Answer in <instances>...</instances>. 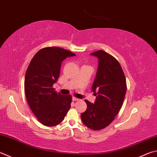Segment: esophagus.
Segmentation results:
<instances>
[{"label":"esophagus","mask_w":157,"mask_h":157,"mask_svg":"<svg viewBox=\"0 0 157 157\" xmlns=\"http://www.w3.org/2000/svg\"><path fill=\"white\" fill-rule=\"evenodd\" d=\"M72 99H73V101H79V99H78V98H75V97H73V98H72Z\"/></svg>","instance_id":"esophagus-1"}]
</instances>
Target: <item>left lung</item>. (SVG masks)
<instances>
[{"label": "left lung", "instance_id": "8db88e82", "mask_svg": "<svg viewBox=\"0 0 157 157\" xmlns=\"http://www.w3.org/2000/svg\"><path fill=\"white\" fill-rule=\"evenodd\" d=\"M99 59L92 90L96 97L94 104L85 100L86 110L81 114L83 124L93 130L107 127L123 105L126 93V80L120 64L103 50L90 53Z\"/></svg>", "mask_w": 157, "mask_h": 157}]
</instances>
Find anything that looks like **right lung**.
Instances as JSON below:
<instances>
[{"label":"right lung","mask_w":157,"mask_h":157,"mask_svg":"<svg viewBox=\"0 0 157 157\" xmlns=\"http://www.w3.org/2000/svg\"><path fill=\"white\" fill-rule=\"evenodd\" d=\"M75 56L59 47H45L36 53L27 68L25 95L34 115L44 126L60 124L70 109L72 97L58 93L53 85L59 76L62 62Z\"/></svg>","instance_id":"add662e5"}]
</instances>
